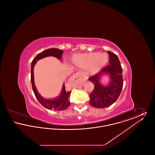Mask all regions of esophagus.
I'll return each mask as SVG.
<instances>
[{
  "label": "esophagus",
  "instance_id": "34e87169",
  "mask_svg": "<svg viewBox=\"0 0 155 155\" xmlns=\"http://www.w3.org/2000/svg\"><path fill=\"white\" fill-rule=\"evenodd\" d=\"M71 79L73 80H80L83 84H84L87 80V78L85 76V75L81 72H78V73L74 74L71 77Z\"/></svg>",
  "mask_w": 155,
  "mask_h": 155
}]
</instances>
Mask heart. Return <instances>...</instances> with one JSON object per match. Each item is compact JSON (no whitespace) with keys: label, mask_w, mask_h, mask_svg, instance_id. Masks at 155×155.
Returning <instances> with one entry per match:
<instances>
[{"label":"heart","mask_w":155,"mask_h":155,"mask_svg":"<svg viewBox=\"0 0 155 155\" xmlns=\"http://www.w3.org/2000/svg\"><path fill=\"white\" fill-rule=\"evenodd\" d=\"M109 61V56L104 53H88L74 56L73 62L77 66L82 68L88 67L91 74L97 73Z\"/></svg>","instance_id":"b5f03b06"}]
</instances>
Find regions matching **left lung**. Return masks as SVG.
I'll use <instances>...</instances> for the list:
<instances>
[{"instance_id": "obj_1", "label": "left lung", "mask_w": 155, "mask_h": 155, "mask_svg": "<svg viewBox=\"0 0 155 155\" xmlns=\"http://www.w3.org/2000/svg\"><path fill=\"white\" fill-rule=\"evenodd\" d=\"M107 53L109 54L110 64L89 78V81L94 84V89L89 95V103L96 108H104L114 103L123 86V70L118 57L110 51ZM104 74H109L111 77L110 83L107 87L103 86L100 82V77Z\"/></svg>"}]
</instances>
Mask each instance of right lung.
<instances>
[{"instance_id":"1","label":"right lung","mask_w":155,"mask_h":155,"mask_svg":"<svg viewBox=\"0 0 155 155\" xmlns=\"http://www.w3.org/2000/svg\"><path fill=\"white\" fill-rule=\"evenodd\" d=\"M63 51L57 48L48 49L43 52L39 53L37 56L33 59L31 63V81L32 84V87L34 93L36 96L38 101L44 107L51 110L60 111L66 109L70 105V97L71 91L67 92L64 84L63 85L62 91L59 96L53 99H46L42 96H41L38 92L37 88L34 83V67L38 60L43 59L48 56H54L58 59L61 60Z\"/></svg>"}]
</instances>
